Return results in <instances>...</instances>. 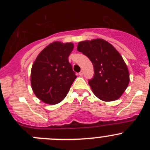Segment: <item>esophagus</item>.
<instances>
[{
    "label": "esophagus",
    "mask_w": 150,
    "mask_h": 150,
    "mask_svg": "<svg viewBox=\"0 0 150 150\" xmlns=\"http://www.w3.org/2000/svg\"><path fill=\"white\" fill-rule=\"evenodd\" d=\"M79 75L80 76H83V71H80V72L79 73Z\"/></svg>",
    "instance_id": "esophagus-1"
}]
</instances>
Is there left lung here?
Listing matches in <instances>:
<instances>
[{
	"label": "left lung",
	"mask_w": 150,
	"mask_h": 150,
	"mask_svg": "<svg viewBox=\"0 0 150 150\" xmlns=\"http://www.w3.org/2000/svg\"><path fill=\"white\" fill-rule=\"evenodd\" d=\"M77 50L86 55L94 66V77L88 81L97 98L104 101L117 100L130 81L129 72L115 47L103 39L79 42Z\"/></svg>",
	"instance_id": "8db88e82"
}]
</instances>
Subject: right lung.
<instances>
[{"instance_id": "1", "label": "right lung", "mask_w": 150, "mask_h": 150, "mask_svg": "<svg viewBox=\"0 0 150 150\" xmlns=\"http://www.w3.org/2000/svg\"><path fill=\"white\" fill-rule=\"evenodd\" d=\"M74 47L73 43L55 41L36 58L30 71V84L34 95L43 103H60L77 77L68 62Z\"/></svg>"}]
</instances>
